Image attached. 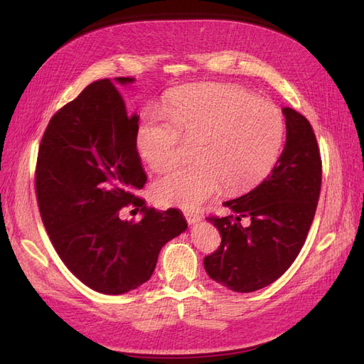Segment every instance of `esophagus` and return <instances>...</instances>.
Listing matches in <instances>:
<instances>
[{
    "instance_id": "obj_1",
    "label": "esophagus",
    "mask_w": 364,
    "mask_h": 364,
    "mask_svg": "<svg viewBox=\"0 0 364 364\" xmlns=\"http://www.w3.org/2000/svg\"><path fill=\"white\" fill-rule=\"evenodd\" d=\"M183 215H185L186 222H188V223H197V222H200V220H202V215L194 213V211H185Z\"/></svg>"
}]
</instances>
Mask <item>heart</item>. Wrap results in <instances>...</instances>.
Listing matches in <instances>:
<instances>
[{
  "label": "heart",
  "mask_w": 364,
  "mask_h": 364,
  "mask_svg": "<svg viewBox=\"0 0 364 364\" xmlns=\"http://www.w3.org/2000/svg\"><path fill=\"white\" fill-rule=\"evenodd\" d=\"M277 105L230 83H200L171 94L167 114L142 117L136 150L153 171H167L194 142L196 162L153 183L161 205L193 209L220 193L253 188L272 171L284 144Z\"/></svg>",
  "instance_id": "1"
}]
</instances>
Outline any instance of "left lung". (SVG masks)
<instances>
[{"mask_svg": "<svg viewBox=\"0 0 364 364\" xmlns=\"http://www.w3.org/2000/svg\"><path fill=\"white\" fill-rule=\"evenodd\" d=\"M287 139L272 173L257 188L225 202L238 215L206 220L222 243L203 264L209 278L238 293L267 287L289 270L311 228L322 185V159L314 130L304 115L284 107ZM241 216L251 225L243 228Z\"/></svg>", "mask_w": 364, "mask_h": 364, "instance_id": "left-lung-1", "label": "left lung"}]
</instances>
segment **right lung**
<instances>
[{"label": "right lung", "instance_id": "right-lung-1", "mask_svg": "<svg viewBox=\"0 0 364 364\" xmlns=\"http://www.w3.org/2000/svg\"><path fill=\"white\" fill-rule=\"evenodd\" d=\"M138 119L111 79L97 80L51 117L38 151L36 199L51 243L74 277L105 294L149 281L162 246L186 229L179 209L161 213L135 196L147 182ZM124 207L141 214L138 223L120 218Z\"/></svg>", "mask_w": 364, "mask_h": 364}]
</instances>
